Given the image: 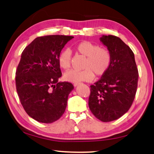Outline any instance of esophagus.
<instances>
[{"label":"esophagus","instance_id":"1","mask_svg":"<svg viewBox=\"0 0 154 154\" xmlns=\"http://www.w3.org/2000/svg\"><path fill=\"white\" fill-rule=\"evenodd\" d=\"M79 85V83H74V86L75 87H77V85Z\"/></svg>","mask_w":154,"mask_h":154}]
</instances>
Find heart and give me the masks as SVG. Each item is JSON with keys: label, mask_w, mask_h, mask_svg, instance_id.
Returning a JSON list of instances; mask_svg holds the SVG:
<instances>
[{"label": "heart", "mask_w": 154, "mask_h": 154, "mask_svg": "<svg viewBox=\"0 0 154 154\" xmlns=\"http://www.w3.org/2000/svg\"><path fill=\"white\" fill-rule=\"evenodd\" d=\"M76 51L87 57L82 71L70 70L65 72L64 78L66 82L79 83L89 82L96 76L105 73L111 64V54L107 49L100 48L97 44L85 41L78 43L75 47ZM71 53L68 49H63L58 56L60 66L66 70L71 66Z\"/></svg>", "instance_id": "1"}]
</instances>
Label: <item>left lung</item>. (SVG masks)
I'll list each match as a JSON object with an SVG mask.
<instances>
[{"label":"left lung","instance_id":"1","mask_svg":"<svg viewBox=\"0 0 154 154\" xmlns=\"http://www.w3.org/2000/svg\"><path fill=\"white\" fill-rule=\"evenodd\" d=\"M100 41L111 54V64L100 79L90 86L88 105L96 118L108 122L129 110L137 92L139 73L134 53L121 38L103 35Z\"/></svg>","mask_w":154,"mask_h":154}]
</instances>
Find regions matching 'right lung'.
<instances>
[{"label": "right lung", "mask_w": 154, "mask_h": 154, "mask_svg": "<svg viewBox=\"0 0 154 154\" xmlns=\"http://www.w3.org/2000/svg\"><path fill=\"white\" fill-rule=\"evenodd\" d=\"M72 36L36 38L23 51L15 72L17 94L24 110L38 122L50 124L64 113L68 96L74 89L62 76L58 56Z\"/></svg>", "instance_id": "1"}]
</instances>
